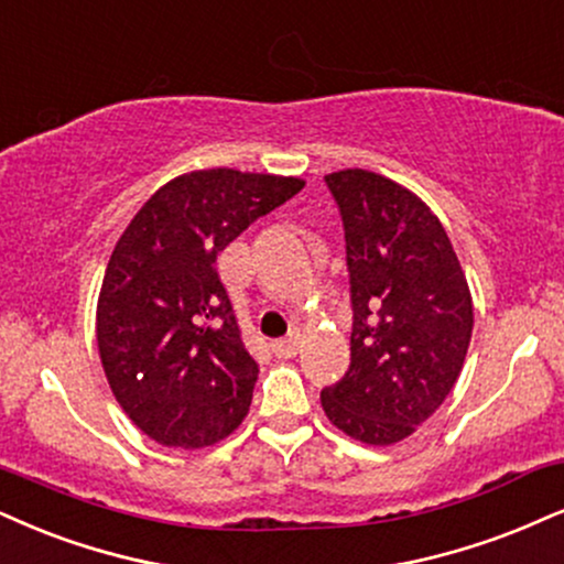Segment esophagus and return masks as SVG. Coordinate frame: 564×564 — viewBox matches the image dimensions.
Segmentation results:
<instances>
[{"label": "esophagus", "instance_id": "obj_1", "mask_svg": "<svg viewBox=\"0 0 564 564\" xmlns=\"http://www.w3.org/2000/svg\"><path fill=\"white\" fill-rule=\"evenodd\" d=\"M271 350H274L276 358H295L297 350H301V339H297L295 335H290L284 339H274V343H271Z\"/></svg>", "mask_w": 564, "mask_h": 564}]
</instances>
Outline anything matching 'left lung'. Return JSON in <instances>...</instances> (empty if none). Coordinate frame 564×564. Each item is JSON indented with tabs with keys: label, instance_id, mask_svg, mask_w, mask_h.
I'll list each match as a JSON object with an SVG mask.
<instances>
[{
	"label": "left lung",
	"instance_id": "1",
	"mask_svg": "<svg viewBox=\"0 0 564 564\" xmlns=\"http://www.w3.org/2000/svg\"><path fill=\"white\" fill-rule=\"evenodd\" d=\"M324 180L345 225L352 332L350 368L322 408L350 440L389 447L455 387L474 297L440 217L413 191L358 166Z\"/></svg>",
	"mask_w": 564,
	"mask_h": 564
}]
</instances>
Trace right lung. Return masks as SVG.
<instances>
[{
  "mask_svg": "<svg viewBox=\"0 0 564 564\" xmlns=\"http://www.w3.org/2000/svg\"><path fill=\"white\" fill-rule=\"evenodd\" d=\"M303 185L229 166L185 172L117 240L96 303L99 358L128 419L164 447H212L248 415L259 364L217 256Z\"/></svg>",
  "mask_w": 564,
  "mask_h": 564,
  "instance_id": "1",
  "label": "right lung"
}]
</instances>
